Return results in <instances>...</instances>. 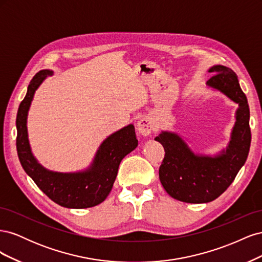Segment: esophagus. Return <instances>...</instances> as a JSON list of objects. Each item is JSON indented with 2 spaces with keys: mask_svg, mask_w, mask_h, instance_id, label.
Listing matches in <instances>:
<instances>
[{
  "mask_svg": "<svg viewBox=\"0 0 262 262\" xmlns=\"http://www.w3.org/2000/svg\"><path fill=\"white\" fill-rule=\"evenodd\" d=\"M137 130L138 132L143 137H147L153 130V123L147 118H142L137 123Z\"/></svg>",
  "mask_w": 262,
  "mask_h": 262,
  "instance_id": "1",
  "label": "esophagus"
}]
</instances>
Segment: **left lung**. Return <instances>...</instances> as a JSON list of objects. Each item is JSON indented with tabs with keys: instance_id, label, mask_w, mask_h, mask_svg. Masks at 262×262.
<instances>
[{
	"instance_id": "1",
	"label": "left lung",
	"mask_w": 262,
	"mask_h": 262,
	"mask_svg": "<svg viewBox=\"0 0 262 262\" xmlns=\"http://www.w3.org/2000/svg\"><path fill=\"white\" fill-rule=\"evenodd\" d=\"M208 72L214 75L205 86L238 105L227 145L214 154H202L195 152L184 137L173 131L163 130L155 138L165 149L160 180L166 192L181 202L208 203L215 200L234 181L249 153V106L237 75L224 66H213Z\"/></svg>"
}]
</instances>
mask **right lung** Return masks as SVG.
<instances>
[{
  "mask_svg": "<svg viewBox=\"0 0 262 262\" xmlns=\"http://www.w3.org/2000/svg\"><path fill=\"white\" fill-rule=\"evenodd\" d=\"M51 75V70L39 71L30 81L26 96L19 105L16 118L19 162L27 175L53 202L68 209L92 208L105 201L113 189L119 165L138 146L136 130L133 124H128L110 134L101 142L92 163L82 170L62 172L43 167L31 150L27 118L36 91Z\"/></svg>",
  "mask_w": 262,
  "mask_h": 262,
  "instance_id": "right-lung-1",
  "label": "right lung"
}]
</instances>
